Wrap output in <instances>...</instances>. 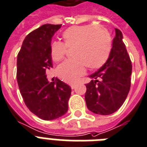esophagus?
Instances as JSON below:
<instances>
[{
    "label": "esophagus",
    "instance_id": "1",
    "mask_svg": "<svg viewBox=\"0 0 147 147\" xmlns=\"http://www.w3.org/2000/svg\"><path fill=\"white\" fill-rule=\"evenodd\" d=\"M70 87H71V89H72V90H74V89H75V87H76V84H75V83H72V84H70Z\"/></svg>",
    "mask_w": 147,
    "mask_h": 147
}]
</instances>
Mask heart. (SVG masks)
Listing matches in <instances>:
<instances>
[{
	"mask_svg": "<svg viewBox=\"0 0 147 147\" xmlns=\"http://www.w3.org/2000/svg\"><path fill=\"white\" fill-rule=\"evenodd\" d=\"M62 37L64 43L58 41L52 42L50 53L55 61H60L64 58L66 48H74L72 56L74 57L57 67L58 76L67 83H76L85 74L86 65L91 69L102 66L111 51V36L102 26H74L67 29Z\"/></svg>",
	"mask_w": 147,
	"mask_h": 147,
	"instance_id": "1",
	"label": "heart"
}]
</instances>
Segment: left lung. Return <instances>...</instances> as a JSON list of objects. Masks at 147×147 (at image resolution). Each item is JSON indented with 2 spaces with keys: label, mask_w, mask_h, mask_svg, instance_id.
Returning <instances> with one entry per match:
<instances>
[{
  "label": "left lung",
  "mask_w": 147,
  "mask_h": 147,
  "mask_svg": "<svg viewBox=\"0 0 147 147\" xmlns=\"http://www.w3.org/2000/svg\"><path fill=\"white\" fill-rule=\"evenodd\" d=\"M115 37L109 58L96 72L89 76L85 100L88 109L97 115H108L123 105L131 87L132 65L123 42V35L115 29Z\"/></svg>",
  "instance_id": "left-lung-1"
}]
</instances>
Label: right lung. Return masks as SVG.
I'll return each mask as SVG.
<instances>
[{"label": "right lung", "mask_w": 147, "mask_h": 147, "mask_svg": "<svg viewBox=\"0 0 147 147\" xmlns=\"http://www.w3.org/2000/svg\"><path fill=\"white\" fill-rule=\"evenodd\" d=\"M61 25L45 24L27 35L17 56L16 78L27 108L42 120L57 119L67 113L71 88L57 80L49 82L52 67L51 38Z\"/></svg>", "instance_id": "obj_1"}]
</instances>
